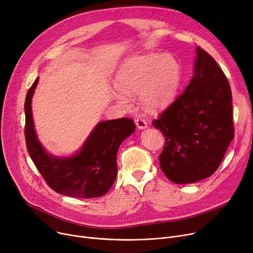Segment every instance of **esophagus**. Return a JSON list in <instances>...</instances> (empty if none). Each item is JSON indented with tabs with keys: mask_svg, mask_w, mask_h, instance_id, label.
<instances>
[{
	"mask_svg": "<svg viewBox=\"0 0 253 253\" xmlns=\"http://www.w3.org/2000/svg\"><path fill=\"white\" fill-rule=\"evenodd\" d=\"M136 126H137V127H138L139 129H145V128H147V126H148L147 123H146L144 119H137V120H136Z\"/></svg>",
	"mask_w": 253,
	"mask_h": 253,
	"instance_id": "esophagus-1",
	"label": "esophagus"
}]
</instances>
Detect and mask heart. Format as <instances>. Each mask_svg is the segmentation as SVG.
<instances>
[{
  "label": "heart",
  "mask_w": 253,
  "mask_h": 253,
  "mask_svg": "<svg viewBox=\"0 0 253 253\" xmlns=\"http://www.w3.org/2000/svg\"><path fill=\"white\" fill-rule=\"evenodd\" d=\"M180 83L181 67L170 53H146L126 58L115 75L113 100L129 107L128 97L138 94L139 102L149 112H159L175 100Z\"/></svg>",
  "instance_id": "b5f03b06"
}]
</instances>
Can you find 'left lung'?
I'll return each instance as SVG.
<instances>
[{
  "label": "left lung",
  "mask_w": 253,
  "mask_h": 253,
  "mask_svg": "<svg viewBox=\"0 0 253 253\" xmlns=\"http://www.w3.org/2000/svg\"><path fill=\"white\" fill-rule=\"evenodd\" d=\"M196 54L183 93L153 122L166 138L161 169L177 184L210 177L234 139L230 84L211 55L200 47Z\"/></svg>",
  "instance_id": "left-lung-1"
}]
</instances>
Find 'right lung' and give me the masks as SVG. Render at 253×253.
<instances>
[{
  "instance_id": "obj_1",
  "label": "right lung",
  "mask_w": 253,
  "mask_h": 253,
  "mask_svg": "<svg viewBox=\"0 0 253 253\" xmlns=\"http://www.w3.org/2000/svg\"><path fill=\"white\" fill-rule=\"evenodd\" d=\"M39 78L27 93L25 103L27 148L47 184L58 194L75 198H98L107 194L117 176L116 154L136 126L129 118L97 124L82 146L68 156L48 152L36 133L32 100Z\"/></svg>"
}]
</instances>
